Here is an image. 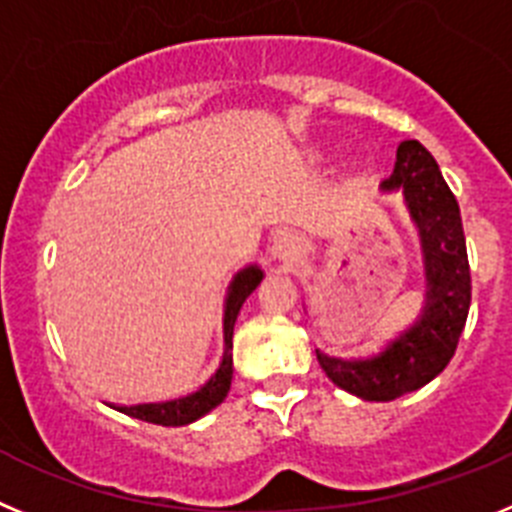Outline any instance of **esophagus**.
Segmentation results:
<instances>
[{
  "label": "esophagus",
  "mask_w": 512,
  "mask_h": 512,
  "mask_svg": "<svg viewBox=\"0 0 512 512\" xmlns=\"http://www.w3.org/2000/svg\"><path fill=\"white\" fill-rule=\"evenodd\" d=\"M303 255V242L296 234H280L273 242V257L283 260L285 265H293L298 262V257Z\"/></svg>",
  "instance_id": "34e87169"
}]
</instances>
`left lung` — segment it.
I'll list each match as a JSON object with an SVG mask.
<instances>
[{
  "label": "left lung",
  "instance_id": "left-lung-1",
  "mask_svg": "<svg viewBox=\"0 0 512 512\" xmlns=\"http://www.w3.org/2000/svg\"><path fill=\"white\" fill-rule=\"evenodd\" d=\"M382 193H400L423 257V306L408 329L372 357L342 359L316 349L321 370L334 385L362 400H395L434 380L454 357L467 324L472 280L462 216L434 155L418 140H405L395 153Z\"/></svg>",
  "mask_w": 512,
  "mask_h": 512
}]
</instances>
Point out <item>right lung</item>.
<instances>
[{"label": "right lung", "mask_w": 512, "mask_h": 512, "mask_svg": "<svg viewBox=\"0 0 512 512\" xmlns=\"http://www.w3.org/2000/svg\"><path fill=\"white\" fill-rule=\"evenodd\" d=\"M265 273H262L260 265H247L242 267L237 275L232 278L227 290V298H224V354L222 362L216 367L214 375L201 385L196 393H188L183 398L176 400H163V403H137V405H112L114 411L124 413V416L140 418L147 423H158V426H186V423L199 421L201 416H206L209 411H214L216 405L227 398L229 388H232V336H234V324H237L239 308L245 306V301L250 298L252 290L262 283Z\"/></svg>", "instance_id": "add662e5"}]
</instances>
